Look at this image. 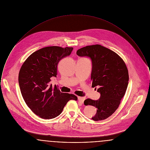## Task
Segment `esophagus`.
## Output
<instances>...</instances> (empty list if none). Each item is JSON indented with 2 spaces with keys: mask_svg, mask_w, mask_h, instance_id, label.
I'll return each mask as SVG.
<instances>
[{
  "mask_svg": "<svg viewBox=\"0 0 150 150\" xmlns=\"http://www.w3.org/2000/svg\"><path fill=\"white\" fill-rule=\"evenodd\" d=\"M78 100H79V102H80L81 103H83L84 100H85V97H79L78 98Z\"/></svg>",
  "mask_w": 150,
  "mask_h": 150,
  "instance_id": "1",
  "label": "esophagus"
}]
</instances>
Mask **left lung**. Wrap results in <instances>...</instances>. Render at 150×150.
<instances>
[{"label": "left lung", "instance_id": "8db88e82", "mask_svg": "<svg viewBox=\"0 0 150 150\" xmlns=\"http://www.w3.org/2000/svg\"><path fill=\"white\" fill-rule=\"evenodd\" d=\"M77 54L91 58L92 88L100 86L97 89L100 93V99L88 98L84 104L97 108L93 120H105L118 108L127 90L129 77L126 65L118 54L99 44L83 47L77 51Z\"/></svg>", "mask_w": 150, "mask_h": 150}]
</instances>
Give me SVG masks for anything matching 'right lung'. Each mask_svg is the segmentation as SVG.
Wrapping results in <instances>:
<instances>
[{"instance_id": "add662e5", "label": "right lung", "mask_w": 150, "mask_h": 150, "mask_svg": "<svg viewBox=\"0 0 150 150\" xmlns=\"http://www.w3.org/2000/svg\"><path fill=\"white\" fill-rule=\"evenodd\" d=\"M72 47H44L25 60L19 73V84L23 98L32 112L41 118L50 120L62 112L69 100H77L74 94L61 93L50 78L57 77V65L70 55Z\"/></svg>"}]
</instances>
